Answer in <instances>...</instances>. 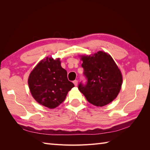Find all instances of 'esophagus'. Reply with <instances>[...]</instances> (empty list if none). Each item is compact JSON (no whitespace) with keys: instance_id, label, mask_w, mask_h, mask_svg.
I'll use <instances>...</instances> for the list:
<instances>
[{"instance_id":"esophagus-1","label":"esophagus","mask_w":150,"mask_h":150,"mask_svg":"<svg viewBox=\"0 0 150 150\" xmlns=\"http://www.w3.org/2000/svg\"><path fill=\"white\" fill-rule=\"evenodd\" d=\"M73 84H75V86H77V84H78V81H77V80H75V81H73Z\"/></svg>"}]
</instances>
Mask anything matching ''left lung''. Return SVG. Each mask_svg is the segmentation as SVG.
<instances>
[{"instance_id":"1","label":"left lung","mask_w":150,"mask_h":150,"mask_svg":"<svg viewBox=\"0 0 150 150\" xmlns=\"http://www.w3.org/2000/svg\"><path fill=\"white\" fill-rule=\"evenodd\" d=\"M81 59L86 82L79 83V91L94 106L109 104L120 90L122 77L120 69L111 57L101 51L91 56L82 57Z\"/></svg>"}]
</instances>
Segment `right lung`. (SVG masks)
Masks as SVG:
<instances>
[{"label": "right lung", "instance_id": "right-lung-1", "mask_svg": "<svg viewBox=\"0 0 150 150\" xmlns=\"http://www.w3.org/2000/svg\"><path fill=\"white\" fill-rule=\"evenodd\" d=\"M30 92L39 104L50 109L57 107L65 100L68 92L74 87L68 81L67 71L56 60L47 57L41 60L31 72L28 79Z\"/></svg>", "mask_w": 150, "mask_h": 150}]
</instances>
